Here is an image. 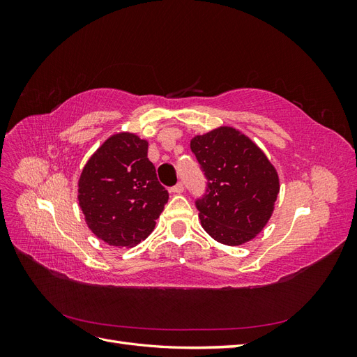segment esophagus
I'll return each mask as SVG.
<instances>
[{
	"instance_id": "34e87169",
	"label": "esophagus",
	"mask_w": 357,
	"mask_h": 357,
	"mask_svg": "<svg viewBox=\"0 0 357 357\" xmlns=\"http://www.w3.org/2000/svg\"><path fill=\"white\" fill-rule=\"evenodd\" d=\"M183 190H185V185H183L181 181H178L176 186H172V188H171V192H172V193H181Z\"/></svg>"
}]
</instances>
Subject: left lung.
I'll use <instances>...</instances> for the list:
<instances>
[{"instance_id": "1", "label": "left lung", "mask_w": 357, "mask_h": 357, "mask_svg": "<svg viewBox=\"0 0 357 357\" xmlns=\"http://www.w3.org/2000/svg\"><path fill=\"white\" fill-rule=\"evenodd\" d=\"M190 150L207 178L195 201L202 228L226 245L253 240L274 211L275 168L250 138L229 126L192 138Z\"/></svg>"}]
</instances>
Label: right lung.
<instances>
[{
	"instance_id": "right-lung-1",
	"label": "right lung",
	"mask_w": 357,
	"mask_h": 357,
	"mask_svg": "<svg viewBox=\"0 0 357 357\" xmlns=\"http://www.w3.org/2000/svg\"><path fill=\"white\" fill-rule=\"evenodd\" d=\"M147 147L146 139L134 134H116L82 171L79 205L84 220L110 245L134 247L146 240L168 201Z\"/></svg>"
}]
</instances>
